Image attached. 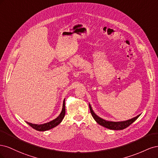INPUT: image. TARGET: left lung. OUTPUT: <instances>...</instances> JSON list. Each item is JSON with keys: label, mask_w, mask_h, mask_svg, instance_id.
Instances as JSON below:
<instances>
[{"label": "left lung", "mask_w": 158, "mask_h": 158, "mask_svg": "<svg viewBox=\"0 0 158 158\" xmlns=\"http://www.w3.org/2000/svg\"><path fill=\"white\" fill-rule=\"evenodd\" d=\"M89 107L91 114H92V115L94 117V118L95 119V121H96L99 124V125H102L107 128L111 129V130H123V129H124V128H126L128 126H130L132 123L135 122L138 118V117L140 116V114H139V115L136 116V117H134V118L130 119V120L122 121V122L107 121H105V120H103V119L98 117L96 114L94 113L92 107H91V106H90V105H89Z\"/></svg>", "instance_id": "8db88e82"}]
</instances>
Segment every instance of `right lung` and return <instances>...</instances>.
<instances>
[{"label": "right lung", "instance_id": "add662e5", "mask_svg": "<svg viewBox=\"0 0 158 158\" xmlns=\"http://www.w3.org/2000/svg\"><path fill=\"white\" fill-rule=\"evenodd\" d=\"M65 114V102H64V99L63 102V109H62V111L60 114H59V116L57 117L56 118L52 120V121H50L47 123L43 124V125H35V124H31L30 123L27 122V123L29 125L30 127H31L33 129H35L36 131H45L49 130V129H51L52 128L55 127L57 126L60 123V122L63 121V119L64 117Z\"/></svg>", "mask_w": 158, "mask_h": 158}]
</instances>
